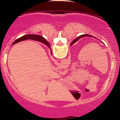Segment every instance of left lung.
Returning a JSON list of instances; mask_svg holds the SVG:
<instances>
[{
  "label": "left lung",
  "instance_id": "8db88e82",
  "mask_svg": "<svg viewBox=\"0 0 120 120\" xmlns=\"http://www.w3.org/2000/svg\"><path fill=\"white\" fill-rule=\"evenodd\" d=\"M92 37L93 38H95V37H93V36H92V35H88V34H83V35H80V36H79V37L78 38H77L76 39H75V40H74L73 41L71 42V45H72V44H73V43H74L75 42L77 41H78V40H79V39H80V38H83V37Z\"/></svg>",
  "mask_w": 120,
  "mask_h": 120
}]
</instances>
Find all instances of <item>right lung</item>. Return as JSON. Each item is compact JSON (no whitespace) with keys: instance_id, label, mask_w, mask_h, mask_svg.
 <instances>
[{"instance_id":"add662e5","label":"right lung","mask_w":120,"mask_h":120,"mask_svg":"<svg viewBox=\"0 0 120 120\" xmlns=\"http://www.w3.org/2000/svg\"><path fill=\"white\" fill-rule=\"evenodd\" d=\"M26 39H32V40H35V41H39L43 42L45 45H46L49 48H50V44L42 36L39 35H35V34H28V35H26L23 37H21L20 38H19L17 40H16L14 42L13 44H16L17 42H20L21 41H23Z\"/></svg>"}]
</instances>
